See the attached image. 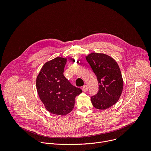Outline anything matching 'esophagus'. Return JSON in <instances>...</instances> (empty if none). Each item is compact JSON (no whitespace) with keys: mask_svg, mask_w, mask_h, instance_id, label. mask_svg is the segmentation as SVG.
<instances>
[{"mask_svg":"<svg viewBox=\"0 0 151 151\" xmlns=\"http://www.w3.org/2000/svg\"><path fill=\"white\" fill-rule=\"evenodd\" d=\"M82 91H84V92H86V91H87V90H88V86L87 85H83V87H82Z\"/></svg>","mask_w":151,"mask_h":151,"instance_id":"1","label":"esophagus"}]
</instances>
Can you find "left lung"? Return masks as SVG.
Returning <instances> with one entry per match:
<instances>
[{
	"mask_svg": "<svg viewBox=\"0 0 151 151\" xmlns=\"http://www.w3.org/2000/svg\"><path fill=\"white\" fill-rule=\"evenodd\" d=\"M86 60L96 74L99 91L91 97L96 109H106L119 100L123 89V80L120 69L115 60L104 54L93 52Z\"/></svg>",
	"mask_w": 151,
	"mask_h": 151,
	"instance_id": "1",
	"label": "left lung"
}]
</instances>
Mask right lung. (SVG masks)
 <instances>
[{
	"instance_id": "add662e5",
	"label": "right lung",
	"mask_w": 151,
	"mask_h": 151,
	"mask_svg": "<svg viewBox=\"0 0 151 151\" xmlns=\"http://www.w3.org/2000/svg\"><path fill=\"white\" fill-rule=\"evenodd\" d=\"M66 59L57 57L43 66L36 79L39 98L50 112L64 115L74 107L75 97L82 90L70 83L64 76Z\"/></svg>"
}]
</instances>
